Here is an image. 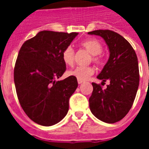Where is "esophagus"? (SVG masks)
<instances>
[{"mask_svg":"<svg viewBox=\"0 0 149 149\" xmlns=\"http://www.w3.org/2000/svg\"><path fill=\"white\" fill-rule=\"evenodd\" d=\"M82 83H84V81H83V80H79V79H78V84H81Z\"/></svg>","mask_w":149,"mask_h":149,"instance_id":"1","label":"esophagus"}]
</instances>
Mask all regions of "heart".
Listing matches in <instances>:
<instances>
[{
	"instance_id": "obj_1",
	"label": "heart",
	"mask_w": 149,
	"mask_h": 149,
	"mask_svg": "<svg viewBox=\"0 0 149 149\" xmlns=\"http://www.w3.org/2000/svg\"><path fill=\"white\" fill-rule=\"evenodd\" d=\"M81 45L92 55V60L97 64H101L104 57L101 55L102 44L94 38H90L81 42ZM75 51L71 45H69L63 52V60L65 65H72L74 63ZM94 69L92 66H77L73 70H69L67 74L76 77L79 80H85L93 74Z\"/></svg>"
}]
</instances>
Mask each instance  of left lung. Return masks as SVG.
I'll return each instance as SVG.
<instances>
[{"label": "left lung", "mask_w": 149, "mask_h": 149, "mask_svg": "<svg viewBox=\"0 0 149 149\" xmlns=\"http://www.w3.org/2000/svg\"><path fill=\"white\" fill-rule=\"evenodd\" d=\"M104 38L110 51V57L97 78L102 84H110L105 90L92 83L93 90L89 99L93 115L104 122H118L132 108L139 85L138 58L134 49L123 36L111 30L88 32Z\"/></svg>", "instance_id": "obj_1"}]
</instances>
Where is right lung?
<instances>
[{
	"mask_svg": "<svg viewBox=\"0 0 149 149\" xmlns=\"http://www.w3.org/2000/svg\"><path fill=\"white\" fill-rule=\"evenodd\" d=\"M77 35L42 31L20 49L14 70L16 93L24 113L38 125H56L69 111L77 79L71 76L57 79L66 70L63 52Z\"/></svg>",
	"mask_w": 149,
	"mask_h": 149,
	"instance_id": "obj_1",
	"label": "right lung"
}]
</instances>
